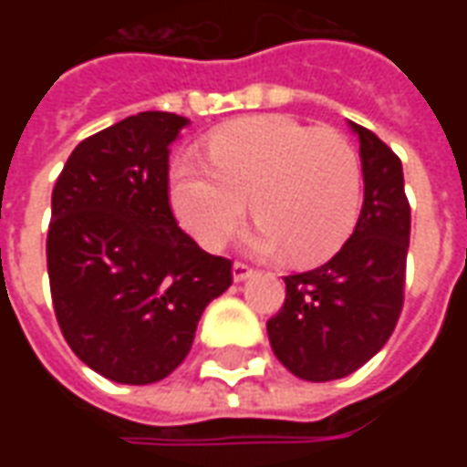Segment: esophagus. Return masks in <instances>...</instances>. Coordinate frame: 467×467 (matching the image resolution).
<instances>
[{"label":"esophagus","mask_w":467,"mask_h":467,"mask_svg":"<svg viewBox=\"0 0 467 467\" xmlns=\"http://www.w3.org/2000/svg\"><path fill=\"white\" fill-rule=\"evenodd\" d=\"M253 275V267L247 263H234L233 265V277H234V283H243V280H247Z\"/></svg>","instance_id":"obj_1"}]
</instances>
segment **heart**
Returning a JSON list of instances; mask_svg holds the SVG:
<instances>
[{
  "instance_id": "heart-1",
  "label": "heart",
  "mask_w": 467,
  "mask_h": 467,
  "mask_svg": "<svg viewBox=\"0 0 467 467\" xmlns=\"http://www.w3.org/2000/svg\"><path fill=\"white\" fill-rule=\"evenodd\" d=\"M170 197L187 233L220 250L253 200L260 224L247 244L260 254L290 250L300 263L333 257L362 207L360 157L335 130H310L283 115L244 117L207 140V160L172 164Z\"/></svg>"
}]
</instances>
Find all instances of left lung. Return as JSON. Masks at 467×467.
I'll list each match as a JSON object with an SVG mask.
<instances>
[{
  "label": "left lung",
  "mask_w": 467,
  "mask_h": 467,
  "mask_svg": "<svg viewBox=\"0 0 467 467\" xmlns=\"http://www.w3.org/2000/svg\"><path fill=\"white\" fill-rule=\"evenodd\" d=\"M360 140L365 200L350 240L307 273L285 277V303L267 320L277 360L310 382L337 380L370 360L398 325L405 297L410 204L400 157L350 122Z\"/></svg>",
  "instance_id": "obj_1"
}]
</instances>
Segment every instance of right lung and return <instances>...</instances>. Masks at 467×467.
<instances>
[{
    "mask_svg": "<svg viewBox=\"0 0 467 467\" xmlns=\"http://www.w3.org/2000/svg\"><path fill=\"white\" fill-rule=\"evenodd\" d=\"M187 119L140 112L87 137L52 190L47 273L72 352L107 380L150 385L187 358L233 263L170 207V144Z\"/></svg>",
    "mask_w": 467,
    "mask_h": 467,
    "instance_id": "obj_1",
    "label": "right lung"
}]
</instances>
